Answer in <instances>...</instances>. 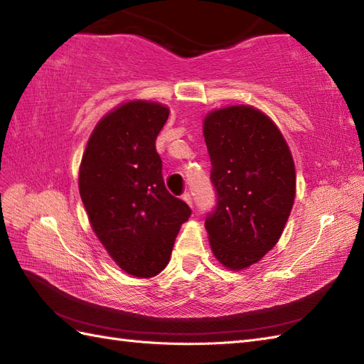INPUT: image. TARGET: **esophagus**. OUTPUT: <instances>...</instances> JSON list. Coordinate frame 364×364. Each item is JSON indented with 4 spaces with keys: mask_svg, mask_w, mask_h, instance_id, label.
<instances>
[{
    "mask_svg": "<svg viewBox=\"0 0 364 364\" xmlns=\"http://www.w3.org/2000/svg\"><path fill=\"white\" fill-rule=\"evenodd\" d=\"M183 200H184V202H186V203H188L191 208H192V205H194V202H192V197H191L189 192H186V194L183 196Z\"/></svg>",
    "mask_w": 364,
    "mask_h": 364,
    "instance_id": "obj_1",
    "label": "esophagus"
}]
</instances>
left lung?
<instances>
[{"label": "left lung", "mask_w": 364, "mask_h": 364, "mask_svg": "<svg viewBox=\"0 0 364 364\" xmlns=\"http://www.w3.org/2000/svg\"><path fill=\"white\" fill-rule=\"evenodd\" d=\"M215 210L206 215L211 250L223 267L258 262L280 239L296 198V167L282 131L253 106H227L203 120Z\"/></svg>", "instance_id": "left-lung-1"}]
</instances>
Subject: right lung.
I'll use <instances>...</instances> for the list:
<instances>
[{
  "instance_id": "add662e5",
  "label": "right lung",
  "mask_w": 364,
  "mask_h": 364,
  "mask_svg": "<svg viewBox=\"0 0 364 364\" xmlns=\"http://www.w3.org/2000/svg\"><path fill=\"white\" fill-rule=\"evenodd\" d=\"M168 107L133 100L97 123L80 166V196L92 230L122 270L139 278L167 266L191 208L166 189L156 137Z\"/></svg>"
}]
</instances>
